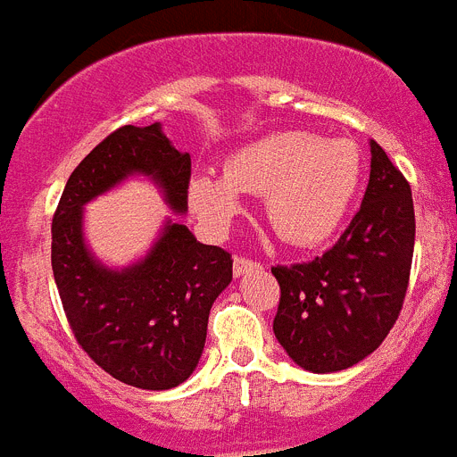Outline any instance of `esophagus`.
<instances>
[{"label": "esophagus", "instance_id": "34e87169", "mask_svg": "<svg viewBox=\"0 0 457 457\" xmlns=\"http://www.w3.org/2000/svg\"><path fill=\"white\" fill-rule=\"evenodd\" d=\"M258 263L256 261H252V258H245V256H236V261H233V274L236 277H242V274L252 272V270H256Z\"/></svg>", "mask_w": 457, "mask_h": 457}]
</instances>
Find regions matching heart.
Masks as SVG:
<instances>
[{"instance_id": "b5f03b06", "label": "heart", "mask_w": 457, "mask_h": 457, "mask_svg": "<svg viewBox=\"0 0 457 457\" xmlns=\"http://www.w3.org/2000/svg\"><path fill=\"white\" fill-rule=\"evenodd\" d=\"M364 180V157L354 141L313 132L278 130L226 157L221 179H189V205L212 228H228L242 210L240 194L263 196L265 215L284 240L320 245L348 217Z\"/></svg>"}]
</instances>
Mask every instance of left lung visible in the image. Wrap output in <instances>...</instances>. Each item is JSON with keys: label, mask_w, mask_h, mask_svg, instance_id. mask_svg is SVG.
Segmentation results:
<instances>
[{"label": "left lung", "mask_w": 457, "mask_h": 457, "mask_svg": "<svg viewBox=\"0 0 457 457\" xmlns=\"http://www.w3.org/2000/svg\"><path fill=\"white\" fill-rule=\"evenodd\" d=\"M411 253L410 183L370 139L369 187L345 233L311 263L272 268L281 288L272 329L281 348L311 373L359 364L398 320Z\"/></svg>", "instance_id": "obj_1"}]
</instances>
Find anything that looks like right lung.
<instances>
[{
	"label": "right lung",
	"mask_w": 457,
	"mask_h": 457,
	"mask_svg": "<svg viewBox=\"0 0 457 457\" xmlns=\"http://www.w3.org/2000/svg\"><path fill=\"white\" fill-rule=\"evenodd\" d=\"M189 171V153L173 148L162 125H123L71 173L52 220V272L72 334L100 369L137 389H173L194 373L212 302L233 278L231 253L167 217L146 256L109 268L88 249L84 205L144 176L185 215Z\"/></svg>",
	"instance_id": "1"
}]
</instances>
